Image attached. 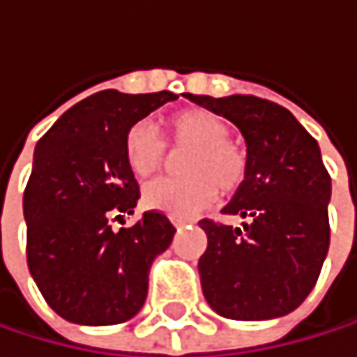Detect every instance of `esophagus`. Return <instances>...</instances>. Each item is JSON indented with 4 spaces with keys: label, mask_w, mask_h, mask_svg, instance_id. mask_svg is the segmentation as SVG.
<instances>
[{
    "label": "esophagus",
    "mask_w": 357,
    "mask_h": 357,
    "mask_svg": "<svg viewBox=\"0 0 357 357\" xmlns=\"http://www.w3.org/2000/svg\"><path fill=\"white\" fill-rule=\"evenodd\" d=\"M172 223H174V227H183L187 221H185V219H172Z\"/></svg>",
    "instance_id": "1"
}]
</instances>
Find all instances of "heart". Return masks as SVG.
<instances>
[{
	"label": "heart",
	"mask_w": 357,
	"mask_h": 357,
	"mask_svg": "<svg viewBox=\"0 0 357 357\" xmlns=\"http://www.w3.org/2000/svg\"><path fill=\"white\" fill-rule=\"evenodd\" d=\"M164 130L172 151H189L181 166L183 181H155L144 187L146 208L170 217H189L211 206L217 193H236L249 174V153L236 138H229L227 121L202 108L170 114ZM126 162L134 176L149 178L168 164L166 142L146 121H138L123 140Z\"/></svg>",
	"instance_id": "obj_1"
}]
</instances>
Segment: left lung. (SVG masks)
Returning a JSON list of instances; mask_svg holds the SVG:
<instances>
[{
    "label": "left lung",
    "mask_w": 357,
    "mask_h": 357,
    "mask_svg": "<svg viewBox=\"0 0 357 357\" xmlns=\"http://www.w3.org/2000/svg\"><path fill=\"white\" fill-rule=\"evenodd\" d=\"M241 130L249 174L221 211L243 227L202 219L208 247L198 261L202 291L219 315L275 319L298 309L317 283L330 247V174L317 140L296 116L255 96H187Z\"/></svg>",
    "instance_id": "left-lung-1"
}]
</instances>
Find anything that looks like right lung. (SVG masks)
Instances as JSON below:
<instances>
[{
  "instance_id": "1",
  "label": "right lung",
  "mask_w": 357,
  "mask_h": 357,
  "mask_svg": "<svg viewBox=\"0 0 357 357\" xmlns=\"http://www.w3.org/2000/svg\"><path fill=\"white\" fill-rule=\"evenodd\" d=\"M170 91H100L66 110L36 146L23 195L27 266L48 307L80 326L132 319L144 305L153 259L176 227L149 211L130 227L140 189L123 153L128 130Z\"/></svg>"
}]
</instances>
